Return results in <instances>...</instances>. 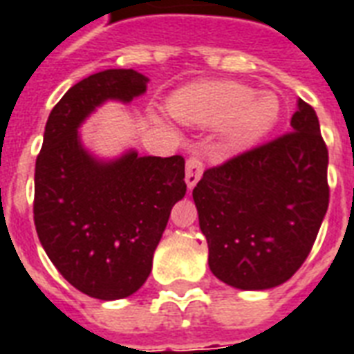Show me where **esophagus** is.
<instances>
[{
    "label": "esophagus",
    "instance_id": "esophagus-1",
    "mask_svg": "<svg viewBox=\"0 0 354 354\" xmlns=\"http://www.w3.org/2000/svg\"><path fill=\"white\" fill-rule=\"evenodd\" d=\"M202 172H204V163L200 160L198 156H191L185 163V182H187V187L193 189L198 180L202 178Z\"/></svg>",
    "mask_w": 354,
    "mask_h": 354
}]
</instances>
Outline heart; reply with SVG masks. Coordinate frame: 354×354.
Segmentation results:
<instances>
[{
	"mask_svg": "<svg viewBox=\"0 0 354 354\" xmlns=\"http://www.w3.org/2000/svg\"><path fill=\"white\" fill-rule=\"evenodd\" d=\"M172 115L200 128L224 127L230 149H242L268 133L279 119V99L255 93L241 82H196L176 91L169 101Z\"/></svg>",
	"mask_w": 354,
	"mask_h": 354,
	"instance_id": "1",
	"label": "heart"
}]
</instances>
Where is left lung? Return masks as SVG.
<instances>
[{
	"instance_id": "obj_1",
	"label": "left lung",
	"mask_w": 354,
	"mask_h": 354,
	"mask_svg": "<svg viewBox=\"0 0 354 354\" xmlns=\"http://www.w3.org/2000/svg\"><path fill=\"white\" fill-rule=\"evenodd\" d=\"M292 132L211 167L193 189L215 277L241 290L283 285L305 263L329 207V150L299 99Z\"/></svg>"
}]
</instances>
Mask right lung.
Wrapping results in <instances>:
<instances>
[{"label": "right lung", "instance_id": "right-lung-1", "mask_svg": "<svg viewBox=\"0 0 354 354\" xmlns=\"http://www.w3.org/2000/svg\"><path fill=\"white\" fill-rule=\"evenodd\" d=\"M149 79L106 69L71 86L46 122L35 169V226L47 257L82 294L102 301L138 292L172 205L185 196V160L127 152L99 161L79 127L108 99L130 102Z\"/></svg>", "mask_w": 354, "mask_h": 354}]
</instances>
